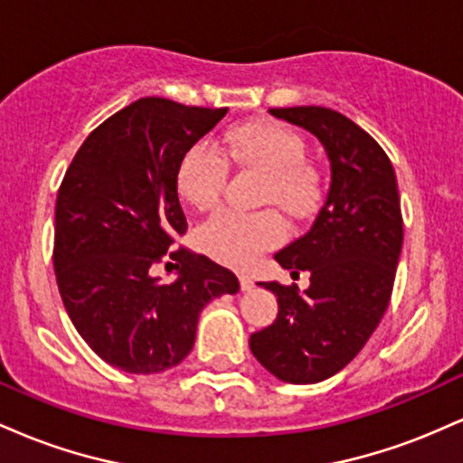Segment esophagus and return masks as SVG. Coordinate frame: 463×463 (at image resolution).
<instances>
[{
    "label": "esophagus",
    "mask_w": 463,
    "mask_h": 463,
    "mask_svg": "<svg viewBox=\"0 0 463 463\" xmlns=\"http://www.w3.org/2000/svg\"><path fill=\"white\" fill-rule=\"evenodd\" d=\"M239 285H241V291H250L254 287L252 279H250V276H246V274H239Z\"/></svg>",
    "instance_id": "obj_1"
}]
</instances>
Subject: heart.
Wrapping results in <instances>:
<instances>
[{"label": "heart", "instance_id": "obj_1", "mask_svg": "<svg viewBox=\"0 0 463 463\" xmlns=\"http://www.w3.org/2000/svg\"><path fill=\"white\" fill-rule=\"evenodd\" d=\"M224 152L232 165L261 174V202L305 217L320 200V172L305 161V141L279 121H250L224 135ZM228 162L211 146L198 143L180 158L176 187L180 198L198 211L215 209L228 180ZM285 224L274 211L222 213L202 231V248L215 261L248 268L265 250L283 241Z\"/></svg>", "mask_w": 463, "mask_h": 463}]
</instances>
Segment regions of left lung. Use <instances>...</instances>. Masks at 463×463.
<instances>
[{
	"mask_svg": "<svg viewBox=\"0 0 463 463\" xmlns=\"http://www.w3.org/2000/svg\"><path fill=\"white\" fill-rule=\"evenodd\" d=\"M317 137L331 187L309 228L274 259L311 285L261 283L279 316L252 333L250 350L285 383H317L357 357L390 305L402 248V215L390 158L364 128L324 106L269 109Z\"/></svg>",
	"mask_w": 463,
	"mask_h": 463,
	"instance_id": "left-lung-1",
	"label": "left lung"
}]
</instances>
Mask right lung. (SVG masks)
<instances>
[{
    "instance_id": "obj_1",
    "label": "right lung",
    "mask_w": 463,
    "mask_h": 463,
    "mask_svg": "<svg viewBox=\"0 0 463 463\" xmlns=\"http://www.w3.org/2000/svg\"><path fill=\"white\" fill-rule=\"evenodd\" d=\"M226 110L137 99L84 139L58 189L54 269L62 305L89 348L130 374L178 365L194 348L200 311L239 291L231 269L183 246L168 250L187 232L180 158ZM167 256L177 261L174 284L153 276Z\"/></svg>"
}]
</instances>
